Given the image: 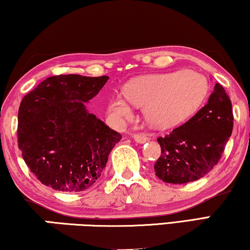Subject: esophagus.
<instances>
[{"label":"esophagus","mask_w":250,"mask_h":250,"mask_svg":"<svg viewBox=\"0 0 250 250\" xmlns=\"http://www.w3.org/2000/svg\"><path fill=\"white\" fill-rule=\"evenodd\" d=\"M133 139H135L136 142L139 143V144H144V143L148 142V140H149L148 137L145 136V135H143V133H137V135L133 136Z\"/></svg>","instance_id":"1"}]
</instances>
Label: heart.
Here are the masks:
<instances>
[{
  "label": "heart",
  "mask_w": 250,
  "mask_h": 250,
  "mask_svg": "<svg viewBox=\"0 0 250 250\" xmlns=\"http://www.w3.org/2000/svg\"><path fill=\"white\" fill-rule=\"evenodd\" d=\"M206 79L194 71L179 70L156 73L132 80L125 89L126 97H113L110 112L114 118L131 114V104L145 106V115L155 125H171L194 113L207 94Z\"/></svg>",
  "instance_id": "1"
}]
</instances>
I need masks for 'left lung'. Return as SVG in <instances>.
Returning <instances> with one entry per match:
<instances>
[{
	"label": "left lung",
	"instance_id": "1",
	"mask_svg": "<svg viewBox=\"0 0 250 250\" xmlns=\"http://www.w3.org/2000/svg\"><path fill=\"white\" fill-rule=\"evenodd\" d=\"M233 129L229 96L216 83L208 102L194 117L157 138L161 156L154 170L167 184H187L203 178L219 163Z\"/></svg>",
	"mask_w": 250,
	"mask_h": 250
}]
</instances>
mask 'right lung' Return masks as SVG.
Listing matches in <instances>:
<instances>
[{"label": "right lung", "instance_id": "add662e5", "mask_svg": "<svg viewBox=\"0 0 250 250\" xmlns=\"http://www.w3.org/2000/svg\"><path fill=\"white\" fill-rule=\"evenodd\" d=\"M107 76H53L21 101L18 146L29 170L59 191L90 188L103 172L120 133L89 113L85 102L98 94Z\"/></svg>", "mask_w": 250, "mask_h": 250}]
</instances>
